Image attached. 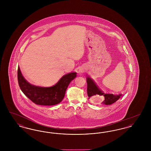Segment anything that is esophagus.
Masks as SVG:
<instances>
[{
    "mask_svg": "<svg viewBox=\"0 0 151 151\" xmlns=\"http://www.w3.org/2000/svg\"><path fill=\"white\" fill-rule=\"evenodd\" d=\"M86 71V69L84 68V67H81L80 69H79V73L80 74H83V73H84Z\"/></svg>",
    "mask_w": 151,
    "mask_h": 151,
    "instance_id": "esophagus-1",
    "label": "esophagus"
}]
</instances>
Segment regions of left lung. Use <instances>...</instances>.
I'll list each match as a JSON object with an SVG mask.
<instances>
[{"mask_svg": "<svg viewBox=\"0 0 151 151\" xmlns=\"http://www.w3.org/2000/svg\"><path fill=\"white\" fill-rule=\"evenodd\" d=\"M87 82V94L89 99L94 101L96 102H101L100 97L104 96V100H103L101 104L109 105L114 103L118 100L119 99L122 94H113L104 93L97 86L93 80L89 76L86 77Z\"/></svg>", "mask_w": 151, "mask_h": 151, "instance_id": "8db88e82", "label": "left lung"}]
</instances>
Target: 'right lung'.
Listing matches in <instances>:
<instances>
[{
	"label": "right lung",
	"mask_w": 151,
	"mask_h": 151,
	"mask_svg": "<svg viewBox=\"0 0 151 151\" xmlns=\"http://www.w3.org/2000/svg\"><path fill=\"white\" fill-rule=\"evenodd\" d=\"M76 72L63 76L54 86L50 87L36 86L29 83L24 78L18 67L17 79L24 94L37 105L50 106L59 104L65 97L66 89L71 81L76 77Z\"/></svg>",
	"instance_id": "1"
}]
</instances>
